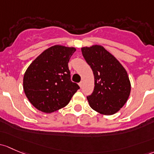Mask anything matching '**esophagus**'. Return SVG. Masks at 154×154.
Here are the masks:
<instances>
[{"label": "esophagus", "mask_w": 154, "mask_h": 154, "mask_svg": "<svg viewBox=\"0 0 154 154\" xmlns=\"http://www.w3.org/2000/svg\"><path fill=\"white\" fill-rule=\"evenodd\" d=\"M82 84H83V83H82V82H80V83H79V85H80V88H82Z\"/></svg>", "instance_id": "obj_1"}]
</instances>
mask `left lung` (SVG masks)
Returning a JSON list of instances; mask_svg holds the SVG:
<instances>
[{"mask_svg":"<svg viewBox=\"0 0 154 154\" xmlns=\"http://www.w3.org/2000/svg\"><path fill=\"white\" fill-rule=\"evenodd\" d=\"M82 54L94 76V89L87 97L91 108L112 115L125 104L131 92L128 75L122 64L103 46L82 47Z\"/></svg>","mask_w":154,"mask_h":154,"instance_id":"left-lung-1","label":"left lung"}]
</instances>
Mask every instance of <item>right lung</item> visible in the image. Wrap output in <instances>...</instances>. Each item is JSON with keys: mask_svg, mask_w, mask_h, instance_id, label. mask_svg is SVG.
Masks as SVG:
<instances>
[{"mask_svg": "<svg viewBox=\"0 0 154 154\" xmlns=\"http://www.w3.org/2000/svg\"><path fill=\"white\" fill-rule=\"evenodd\" d=\"M76 48L55 45L29 65L23 76V90L39 111L52 113L66 106L80 88L71 80L69 59Z\"/></svg>", "mask_w": 154, "mask_h": 154, "instance_id": "right-lung-1", "label": "right lung"}]
</instances>
